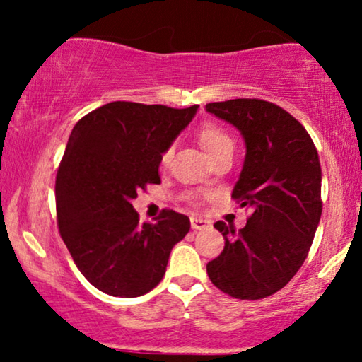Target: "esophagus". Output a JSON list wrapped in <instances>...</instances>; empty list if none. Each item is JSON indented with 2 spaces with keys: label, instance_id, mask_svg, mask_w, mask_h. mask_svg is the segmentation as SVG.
<instances>
[{
  "label": "esophagus",
  "instance_id": "1",
  "mask_svg": "<svg viewBox=\"0 0 362 362\" xmlns=\"http://www.w3.org/2000/svg\"><path fill=\"white\" fill-rule=\"evenodd\" d=\"M190 226H192V230H206V228L211 226V221L202 218H192L190 219Z\"/></svg>",
  "mask_w": 362,
  "mask_h": 362
}]
</instances>
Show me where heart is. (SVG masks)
Here are the masks:
<instances>
[{
	"label": "heart",
	"mask_w": 362,
	"mask_h": 362,
	"mask_svg": "<svg viewBox=\"0 0 362 362\" xmlns=\"http://www.w3.org/2000/svg\"><path fill=\"white\" fill-rule=\"evenodd\" d=\"M199 143L204 148V151L209 155L211 160L218 155H221V153L230 151V149L235 148L231 136L218 126L202 127L201 132H199ZM170 158H172V149H167V151L163 153V156H161V160H163V163H167Z\"/></svg>",
	"instance_id": "heart-1"
}]
</instances>
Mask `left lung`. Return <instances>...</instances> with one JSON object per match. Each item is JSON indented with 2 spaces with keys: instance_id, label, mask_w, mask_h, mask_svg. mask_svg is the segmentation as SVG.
<instances>
[{
  "instance_id": "1",
  "label": "left lung",
  "mask_w": 362,
  "mask_h": 362,
  "mask_svg": "<svg viewBox=\"0 0 362 362\" xmlns=\"http://www.w3.org/2000/svg\"><path fill=\"white\" fill-rule=\"evenodd\" d=\"M206 110L242 134L245 161L231 197L252 216L236 233L214 228L224 250L207 264V276L238 300H260L284 288L300 271L322 216V168L306 129L271 102L236 98Z\"/></svg>"
}]
</instances>
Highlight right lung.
Here are the masks:
<instances>
[{
  "mask_svg": "<svg viewBox=\"0 0 362 362\" xmlns=\"http://www.w3.org/2000/svg\"><path fill=\"white\" fill-rule=\"evenodd\" d=\"M197 109L110 102L73 127L56 177L57 226L76 267L102 293L146 294L189 233L190 219L175 211L141 224L132 201L146 184H160L161 156Z\"/></svg>",
  "mask_w": 362,
  "mask_h": 362,
  "instance_id": "add662e5",
  "label": "right lung"
}]
</instances>
